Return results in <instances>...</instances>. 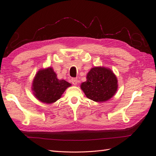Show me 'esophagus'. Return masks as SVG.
I'll use <instances>...</instances> for the list:
<instances>
[{
	"instance_id": "1",
	"label": "esophagus",
	"mask_w": 156,
	"mask_h": 156,
	"mask_svg": "<svg viewBox=\"0 0 156 156\" xmlns=\"http://www.w3.org/2000/svg\"><path fill=\"white\" fill-rule=\"evenodd\" d=\"M72 83H73V84H74V85H76V84H77V83H78L77 78H72Z\"/></svg>"
}]
</instances>
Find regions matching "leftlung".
Returning a JSON list of instances; mask_svg holds the SVG:
<instances>
[{
  "label": "left lung",
  "mask_w": 156,
  "mask_h": 156,
  "mask_svg": "<svg viewBox=\"0 0 156 156\" xmlns=\"http://www.w3.org/2000/svg\"><path fill=\"white\" fill-rule=\"evenodd\" d=\"M118 79L112 71L105 67L96 66L87 75V81L81 84L86 96L96 102H105L110 100L117 92Z\"/></svg>",
  "instance_id": "8db88e82"
}]
</instances>
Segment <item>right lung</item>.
Instances as JSON below:
<instances>
[{"label":"right lung","mask_w":156,"mask_h":156,"mask_svg":"<svg viewBox=\"0 0 156 156\" xmlns=\"http://www.w3.org/2000/svg\"><path fill=\"white\" fill-rule=\"evenodd\" d=\"M70 83L58 79L52 67L41 68L35 75L32 84V91L37 100L47 104L56 102L61 98Z\"/></svg>","instance_id":"1"}]
</instances>
